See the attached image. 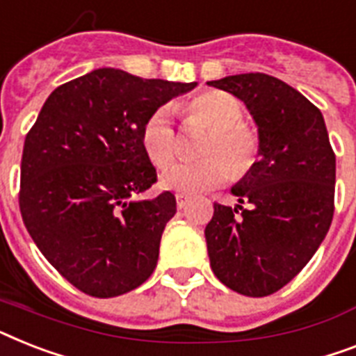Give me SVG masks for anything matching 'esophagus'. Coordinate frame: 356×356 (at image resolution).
<instances>
[{"label":"esophagus","instance_id":"1","mask_svg":"<svg viewBox=\"0 0 356 356\" xmlns=\"http://www.w3.org/2000/svg\"><path fill=\"white\" fill-rule=\"evenodd\" d=\"M175 199H177V208H184L188 203H190V197H188V195H184V193H177V195H175Z\"/></svg>","mask_w":356,"mask_h":356}]
</instances>
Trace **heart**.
<instances>
[{"mask_svg":"<svg viewBox=\"0 0 356 356\" xmlns=\"http://www.w3.org/2000/svg\"><path fill=\"white\" fill-rule=\"evenodd\" d=\"M186 120L192 124H203L212 129L203 148L207 159L195 163H179L161 175V184L166 190L195 195L223 184L230 177L232 168L241 172L250 164L256 152V133L241 122L243 108L238 98L221 91L199 95L183 108ZM143 146L153 164L161 168L168 166L177 155V135L173 128L172 109L168 106L155 109L143 128ZM227 154L229 160L219 158Z\"/></svg>","mask_w":356,"mask_h":356,"instance_id":"1","label":"heart"}]
</instances>
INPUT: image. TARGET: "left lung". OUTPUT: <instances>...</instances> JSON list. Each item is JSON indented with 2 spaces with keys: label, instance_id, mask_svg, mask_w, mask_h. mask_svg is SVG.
Wrapping results in <instances>:
<instances>
[{
  "label": "left lung",
  "instance_id": "left-lung-1",
  "mask_svg": "<svg viewBox=\"0 0 356 356\" xmlns=\"http://www.w3.org/2000/svg\"><path fill=\"white\" fill-rule=\"evenodd\" d=\"M208 86L247 106L259 157L230 190L239 204H213L204 228L210 267L236 293L268 296L307 265L333 221L337 161L327 128L316 106L268 74Z\"/></svg>",
  "mask_w": 356,
  "mask_h": 356
}]
</instances>
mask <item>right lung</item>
<instances>
[{"mask_svg": "<svg viewBox=\"0 0 356 356\" xmlns=\"http://www.w3.org/2000/svg\"><path fill=\"white\" fill-rule=\"evenodd\" d=\"M195 86L102 67L43 104L23 146L19 210L36 247L82 293L120 296L157 267L177 203L172 192L138 199L157 181L143 128Z\"/></svg>", "mask_w": 356, "mask_h": 356, "instance_id": "right-lung-1", "label": "right lung"}]
</instances>
